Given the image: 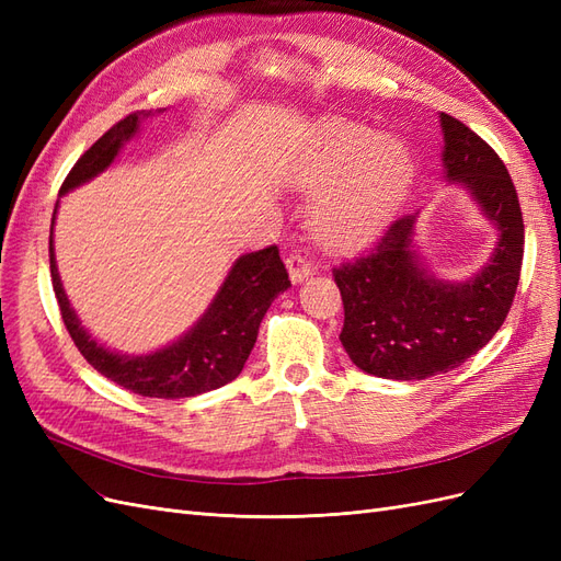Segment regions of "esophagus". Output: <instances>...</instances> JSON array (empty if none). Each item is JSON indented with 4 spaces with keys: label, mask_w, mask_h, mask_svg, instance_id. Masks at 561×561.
<instances>
[{
    "label": "esophagus",
    "mask_w": 561,
    "mask_h": 561,
    "mask_svg": "<svg viewBox=\"0 0 561 561\" xmlns=\"http://www.w3.org/2000/svg\"><path fill=\"white\" fill-rule=\"evenodd\" d=\"M285 266H287V271H290V280L295 285L301 283V280H307L311 276V262L299 252H293L290 257L285 260Z\"/></svg>",
    "instance_id": "34e87169"
}]
</instances>
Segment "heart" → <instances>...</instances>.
<instances>
[{
    "instance_id": "heart-1",
    "label": "heart",
    "mask_w": 561,
    "mask_h": 561,
    "mask_svg": "<svg viewBox=\"0 0 561 561\" xmlns=\"http://www.w3.org/2000/svg\"><path fill=\"white\" fill-rule=\"evenodd\" d=\"M412 175V154L400 140L355 126L322 130L293 175L299 190H322L311 206V227L325 245L369 239L398 206Z\"/></svg>"
}]
</instances>
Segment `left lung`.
Returning <instances> with one entry per match:
<instances>
[{"label": "left lung", "instance_id": "left-lung-1", "mask_svg": "<svg viewBox=\"0 0 561 561\" xmlns=\"http://www.w3.org/2000/svg\"><path fill=\"white\" fill-rule=\"evenodd\" d=\"M443 165L494 225V252L466 280L437 278L414 243L419 213L402 215L363 257L334 268L344 301L339 339L355 367L396 381L428 379L489 344L513 307L524 222L505 163L480 135L439 114Z\"/></svg>", "mask_w": 561, "mask_h": 561}]
</instances>
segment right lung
Returning a JSON list of instances; mask_svg holds the SVG:
<instances>
[{"mask_svg": "<svg viewBox=\"0 0 561 561\" xmlns=\"http://www.w3.org/2000/svg\"><path fill=\"white\" fill-rule=\"evenodd\" d=\"M163 110H159L161 114ZM151 112H135L112 126L87 154H83L70 175L60 186V196L91 182L118 157V151L140 133V124ZM58 213V203H56ZM56 213L50 219V280L65 320V328L75 339L83 358L93 365L100 375L110 381L124 386L133 393L145 398H194L208 393L219 386L233 381L241 375L248 355L257 342L260 322L268 311L271 301L290 287L287 271L280 262L278 248L271 245L260 252L241 254L229 268L225 283L219 285L213 301L208 304L194 325L175 342L142 355H128L107 348L81 325L77 311L62 287L56 252H54V225Z\"/></svg>", "mask_w": 561, "mask_h": 561, "instance_id": "add662e5", "label": "right lung"}]
</instances>
